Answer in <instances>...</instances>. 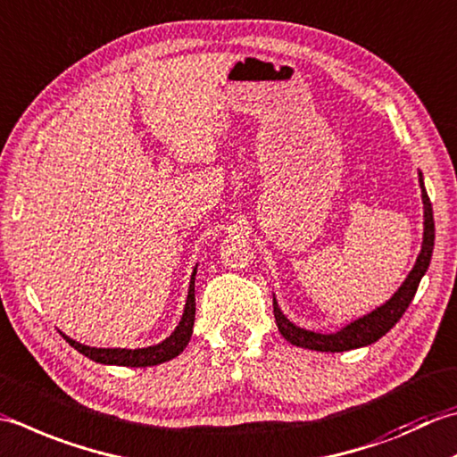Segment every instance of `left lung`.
I'll use <instances>...</instances> for the list:
<instances>
[{
	"mask_svg": "<svg viewBox=\"0 0 457 457\" xmlns=\"http://www.w3.org/2000/svg\"><path fill=\"white\" fill-rule=\"evenodd\" d=\"M420 176V187H422V204H424V237H422V249H420V255L412 267V271L408 273L404 283L400 285L398 291L392 295V297L384 303V305L370 311L369 315H362L353 323H348L337 333H315V330L301 328L283 315V311L277 305V299L273 297V315L275 323L279 333L287 338V341L295 346L301 348H311V351L319 353H343V351H353V348H361L366 345L377 343L388 330L395 327L400 317L404 315L410 303H412L414 295L418 291V285L422 281L424 273L428 271L432 262V252H434V213H432V202L428 198V192L424 187V178L422 172Z\"/></svg>",
	"mask_w": 457,
	"mask_h": 457,
	"instance_id": "obj_1",
	"label": "left lung"
}]
</instances>
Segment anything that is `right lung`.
I'll return each instance as SVG.
<instances>
[{
    "label": "right lung",
    "instance_id": "obj_1",
    "mask_svg": "<svg viewBox=\"0 0 457 457\" xmlns=\"http://www.w3.org/2000/svg\"><path fill=\"white\" fill-rule=\"evenodd\" d=\"M195 271H198V265L194 267V273L190 277V287H187V299H186V307H184L180 323H178L174 333L168 338H164L162 343L152 345L146 348H96V346H87L83 343H77L73 338H69L65 333L61 335L71 346L77 348L80 354H85L87 359L101 364H116V366H130V369H138V366H156L166 361H172L174 356H178L184 351L192 337L194 317H195V295H194Z\"/></svg>",
    "mask_w": 457,
    "mask_h": 457
}]
</instances>
